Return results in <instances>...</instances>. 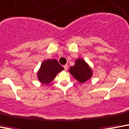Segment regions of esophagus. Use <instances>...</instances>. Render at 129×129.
Listing matches in <instances>:
<instances>
[{
	"label": "esophagus",
	"instance_id": "obj_1",
	"mask_svg": "<svg viewBox=\"0 0 129 129\" xmlns=\"http://www.w3.org/2000/svg\"><path fill=\"white\" fill-rule=\"evenodd\" d=\"M68 64H66V65H64V66H63V68H64L65 70H66L67 69H68Z\"/></svg>",
	"mask_w": 129,
	"mask_h": 129
}]
</instances>
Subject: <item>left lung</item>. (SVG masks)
<instances>
[{
    "mask_svg": "<svg viewBox=\"0 0 129 129\" xmlns=\"http://www.w3.org/2000/svg\"><path fill=\"white\" fill-rule=\"evenodd\" d=\"M77 81L83 83L91 77V69L89 67L83 59H77L75 61V66L70 67L69 70Z\"/></svg>",
    "mask_w": 129,
    "mask_h": 129,
    "instance_id": "obj_1",
    "label": "left lung"
}]
</instances>
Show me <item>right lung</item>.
Returning a JSON list of instances; mask_svg holds the SVG:
<instances>
[{
	"label": "right lung",
	"instance_id": "1",
	"mask_svg": "<svg viewBox=\"0 0 129 129\" xmlns=\"http://www.w3.org/2000/svg\"><path fill=\"white\" fill-rule=\"evenodd\" d=\"M63 68L55 59H48L42 63L38 72V79L44 84H48L54 79L55 75Z\"/></svg>",
	"mask_w": 129,
	"mask_h": 129
}]
</instances>
